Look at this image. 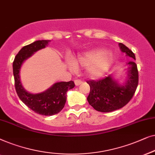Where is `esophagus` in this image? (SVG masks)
I'll use <instances>...</instances> for the list:
<instances>
[{
  "label": "esophagus",
  "mask_w": 155,
  "mask_h": 155,
  "mask_svg": "<svg viewBox=\"0 0 155 155\" xmlns=\"http://www.w3.org/2000/svg\"><path fill=\"white\" fill-rule=\"evenodd\" d=\"M82 83V81L81 80H75L74 81V84H75V85L77 86H79V85L81 84Z\"/></svg>",
  "instance_id": "obj_1"
}]
</instances>
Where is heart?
<instances>
[{
  "instance_id": "heart-1",
  "label": "heart",
  "mask_w": 155,
  "mask_h": 155,
  "mask_svg": "<svg viewBox=\"0 0 155 155\" xmlns=\"http://www.w3.org/2000/svg\"><path fill=\"white\" fill-rule=\"evenodd\" d=\"M114 61V55L111 52L97 49L80 54L74 58L73 62H68L67 64L71 70L75 71L78 67H84L89 77L97 78L105 73Z\"/></svg>"
}]
</instances>
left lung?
<instances>
[{
  "mask_svg": "<svg viewBox=\"0 0 155 155\" xmlns=\"http://www.w3.org/2000/svg\"><path fill=\"white\" fill-rule=\"evenodd\" d=\"M121 52L136 60L134 53L124 45L119 43ZM127 77L123 84H119L112 75L97 81L87 83L91 90L87 100L95 110L110 112L125 106L134 96L138 84V71L134 62H128Z\"/></svg>",
  "mask_w": 155,
  "mask_h": 155,
  "instance_id": "1",
  "label": "left lung"
}]
</instances>
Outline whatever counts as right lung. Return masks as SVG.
<instances>
[{
    "label": "right lung",
    "mask_w": 155,
    "mask_h": 155,
    "mask_svg": "<svg viewBox=\"0 0 155 155\" xmlns=\"http://www.w3.org/2000/svg\"><path fill=\"white\" fill-rule=\"evenodd\" d=\"M49 42V40L36 41L24 46L15 57L12 64L15 89L19 99L34 112L43 116H52L60 112L66 102L67 91L75 86L72 81L58 82L44 92L36 94L29 93L23 87L19 76L23 62L36 51L45 48Z\"/></svg>",
    "instance_id": "add662e5"
}]
</instances>
